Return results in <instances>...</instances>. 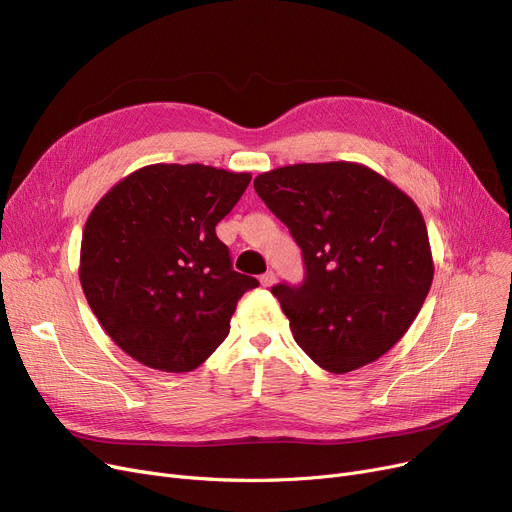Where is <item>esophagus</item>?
Here are the masks:
<instances>
[{
    "instance_id": "34e87169",
    "label": "esophagus",
    "mask_w": 512,
    "mask_h": 512,
    "mask_svg": "<svg viewBox=\"0 0 512 512\" xmlns=\"http://www.w3.org/2000/svg\"><path fill=\"white\" fill-rule=\"evenodd\" d=\"M259 280H261L263 286H272V284L276 282V274H274V272H265Z\"/></svg>"
}]
</instances>
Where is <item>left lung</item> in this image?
I'll return each instance as SVG.
<instances>
[{"label": "left lung", "instance_id": "obj_1", "mask_svg": "<svg viewBox=\"0 0 512 512\" xmlns=\"http://www.w3.org/2000/svg\"><path fill=\"white\" fill-rule=\"evenodd\" d=\"M253 184L303 251V284L272 288L297 344L332 373L386 355L411 328L434 280L413 199L351 161L284 166Z\"/></svg>", "mask_w": 512, "mask_h": 512}]
</instances>
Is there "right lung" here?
Masks as SVG:
<instances>
[{"mask_svg": "<svg viewBox=\"0 0 512 512\" xmlns=\"http://www.w3.org/2000/svg\"><path fill=\"white\" fill-rule=\"evenodd\" d=\"M249 182L247 172L153 164L95 205L80 245V286L126 355L184 373L226 340L238 299L259 282L232 270L215 226Z\"/></svg>", "mask_w": 512, "mask_h": 512, "instance_id": "obj_1", "label": "right lung"}]
</instances>
